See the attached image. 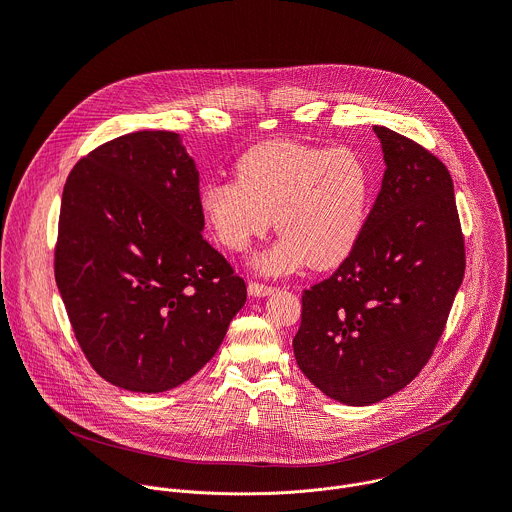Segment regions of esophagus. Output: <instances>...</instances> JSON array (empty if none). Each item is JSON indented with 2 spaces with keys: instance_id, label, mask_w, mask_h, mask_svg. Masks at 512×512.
<instances>
[{
  "instance_id": "34e87169",
  "label": "esophagus",
  "mask_w": 512,
  "mask_h": 512,
  "mask_svg": "<svg viewBox=\"0 0 512 512\" xmlns=\"http://www.w3.org/2000/svg\"><path fill=\"white\" fill-rule=\"evenodd\" d=\"M247 289H249V296H253V298H265L273 291L271 285H265V283H259V281H249Z\"/></svg>"
}]
</instances>
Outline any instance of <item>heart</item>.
<instances>
[{
  "instance_id": "heart-1",
  "label": "heart",
  "mask_w": 512,
  "mask_h": 512,
  "mask_svg": "<svg viewBox=\"0 0 512 512\" xmlns=\"http://www.w3.org/2000/svg\"><path fill=\"white\" fill-rule=\"evenodd\" d=\"M369 200L371 172L360 154L296 141L255 145L239 158L235 180L210 182L200 192L216 241L235 253L267 233L273 216L281 237L255 259L267 275L340 263L362 233Z\"/></svg>"
}]
</instances>
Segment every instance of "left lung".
Returning <instances> with one entry per match:
<instances>
[{
    "label": "left lung",
    "instance_id": "1",
    "mask_svg": "<svg viewBox=\"0 0 512 512\" xmlns=\"http://www.w3.org/2000/svg\"><path fill=\"white\" fill-rule=\"evenodd\" d=\"M385 176L362 233L302 296L300 371L330 399L371 405L407 387L440 340L466 251L448 168L413 139L373 127Z\"/></svg>",
    "mask_w": 512,
    "mask_h": 512
}]
</instances>
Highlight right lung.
Instances as JSON below:
<instances>
[{
    "instance_id": "right-lung-1",
    "label": "right lung",
    "mask_w": 512,
    "mask_h": 512,
    "mask_svg": "<svg viewBox=\"0 0 512 512\" xmlns=\"http://www.w3.org/2000/svg\"><path fill=\"white\" fill-rule=\"evenodd\" d=\"M198 170L174 131H135L66 178L54 275L91 367L133 393L170 391L221 346L247 285L202 239Z\"/></svg>"
}]
</instances>
